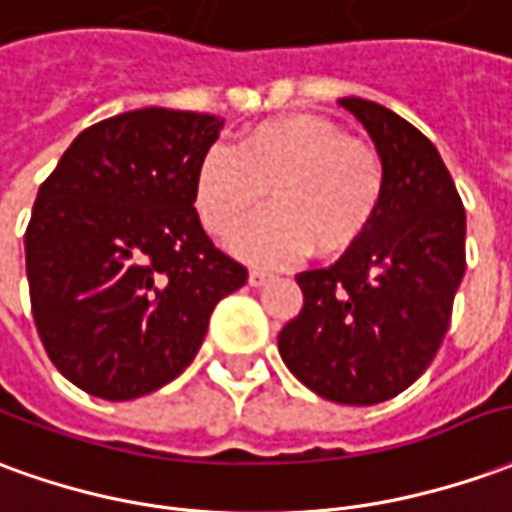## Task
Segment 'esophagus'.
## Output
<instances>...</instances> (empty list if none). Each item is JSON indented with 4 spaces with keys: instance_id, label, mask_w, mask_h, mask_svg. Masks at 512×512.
<instances>
[{
    "instance_id": "1",
    "label": "esophagus",
    "mask_w": 512,
    "mask_h": 512,
    "mask_svg": "<svg viewBox=\"0 0 512 512\" xmlns=\"http://www.w3.org/2000/svg\"><path fill=\"white\" fill-rule=\"evenodd\" d=\"M271 280H274L271 271H263V268H252V271H249V285H252V288H260V285H266V282Z\"/></svg>"
}]
</instances>
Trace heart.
Segmentation results:
<instances>
[{"instance_id":"heart-1","label":"heart","mask_w":512,"mask_h":512,"mask_svg":"<svg viewBox=\"0 0 512 512\" xmlns=\"http://www.w3.org/2000/svg\"><path fill=\"white\" fill-rule=\"evenodd\" d=\"M268 210L232 238L246 263L274 266L313 249L349 252L374 224L385 191L380 152L321 116H282L210 149L194 174V207L205 230L227 238L260 205Z\"/></svg>"}]
</instances>
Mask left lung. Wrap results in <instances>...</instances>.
Returning <instances> with one entry per match:
<instances>
[{"instance_id":"8db88e82","label":"left lung","mask_w":512,"mask_h":512,"mask_svg":"<svg viewBox=\"0 0 512 512\" xmlns=\"http://www.w3.org/2000/svg\"><path fill=\"white\" fill-rule=\"evenodd\" d=\"M338 105L377 146L385 191L374 224L327 268L296 274L305 305L277 346L296 380L338 405H380L424 374L466 271V210L427 135L360 96Z\"/></svg>"}]
</instances>
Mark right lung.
<instances>
[{
  "mask_svg": "<svg viewBox=\"0 0 512 512\" xmlns=\"http://www.w3.org/2000/svg\"><path fill=\"white\" fill-rule=\"evenodd\" d=\"M224 119L141 107L82 130L46 177L24 235L32 318L57 371L127 402L180 377L210 313L246 282L194 207Z\"/></svg>",
  "mask_w": 512,
  "mask_h": 512,
  "instance_id": "add662e5",
  "label": "right lung"
}]
</instances>
